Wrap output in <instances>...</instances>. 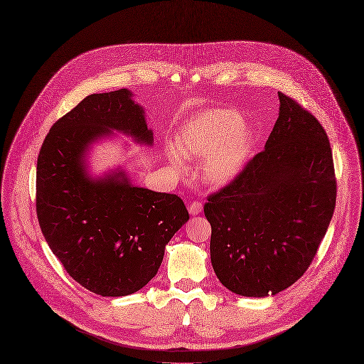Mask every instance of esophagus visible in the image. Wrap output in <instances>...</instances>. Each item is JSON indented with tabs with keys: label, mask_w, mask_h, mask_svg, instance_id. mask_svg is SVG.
<instances>
[{
	"label": "esophagus",
	"mask_w": 364,
	"mask_h": 364,
	"mask_svg": "<svg viewBox=\"0 0 364 364\" xmlns=\"http://www.w3.org/2000/svg\"><path fill=\"white\" fill-rule=\"evenodd\" d=\"M201 211H203V204L198 203V201H193V203L188 205V213H190L191 215H197V214H200Z\"/></svg>",
	"instance_id": "1"
}]
</instances>
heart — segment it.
Instances as JSON below:
<instances>
[{
    "label": "heart",
    "instance_id": "b5f03b06",
    "mask_svg": "<svg viewBox=\"0 0 364 364\" xmlns=\"http://www.w3.org/2000/svg\"><path fill=\"white\" fill-rule=\"evenodd\" d=\"M256 144V132L243 124V117L228 108L204 109L187 119L176 136V147H167L173 167L183 170L187 159H204L203 183L210 187L230 184L246 167Z\"/></svg>",
    "mask_w": 364,
    "mask_h": 364
}]
</instances>
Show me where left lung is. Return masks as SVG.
<instances>
[{"label": "left lung", "instance_id": "1", "mask_svg": "<svg viewBox=\"0 0 364 364\" xmlns=\"http://www.w3.org/2000/svg\"><path fill=\"white\" fill-rule=\"evenodd\" d=\"M279 118L264 150L211 194L215 276L245 297L274 296L309 269L336 207L330 141L317 118L279 92Z\"/></svg>", "mask_w": 364, "mask_h": 364}]
</instances>
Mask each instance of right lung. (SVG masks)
Segmentation results:
<instances>
[{"label": "right lung", "instance_id": "right-lung-1", "mask_svg": "<svg viewBox=\"0 0 364 364\" xmlns=\"http://www.w3.org/2000/svg\"><path fill=\"white\" fill-rule=\"evenodd\" d=\"M121 88L91 94L51 127L37 161V215L67 273L102 297L129 296L159 272L188 211L176 194L134 186L123 168L92 177L87 156L114 132L153 146L144 108Z\"/></svg>", "mask_w": 364, "mask_h": 364}]
</instances>
